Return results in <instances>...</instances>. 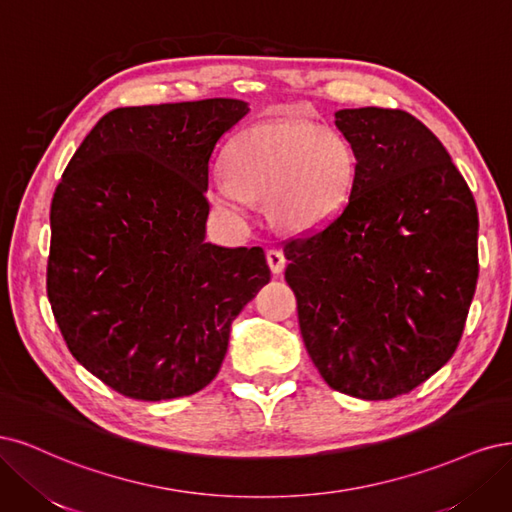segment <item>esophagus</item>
Wrapping results in <instances>:
<instances>
[{
  "mask_svg": "<svg viewBox=\"0 0 512 512\" xmlns=\"http://www.w3.org/2000/svg\"><path fill=\"white\" fill-rule=\"evenodd\" d=\"M266 259H268V266H270V270H272L274 274H280V272L285 270L287 259H285V253L280 251V249H270V251L266 253Z\"/></svg>",
  "mask_w": 512,
  "mask_h": 512,
  "instance_id": "obj_1",
  "label": "esophagus"
}]
</instances>
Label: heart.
<instances>
[{"label": "heart", "mask_w": 512, "mask_h": 512, "mask_svg": "<svg viewBox=\"0 0 512 512\" xmlns=\"http://www.w3.org/2000/svg\"><path fill=\"white\" fill-rule=\"evenodd\" d=\"M227 178L208 187L210 204L244 217L251 200H268L274 223L310 232L349 204L357 159L338 131L308 121H268L246 127L227 144Z\"/></svg>", "instance_id": "heart-1"}]
</instances>
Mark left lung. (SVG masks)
<instances>
[{
  "label": "left lung",
  "mask_w": 512,
  "mask_h": 512,
  "mask_svg": "<svg viewBox=\"0 0 512 512\" xmlns=\"http://www.w3.org/2000/svg\"><path fill=\"white\" fill-rule=\"evenodd\" d=\"M336 127L357 159L349 204L285 244V278L323 381L391 400L453 357L478 278V212L442 142L404 110L351 108Z\"/></svg>",
  "instance_id": "obj_1"
}]
</instances>
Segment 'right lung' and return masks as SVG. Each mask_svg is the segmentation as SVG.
I'll list each match as a JSON object with an SVG mask.
<instances>
[{
  "instance_id": "obj_1",
  "label": "right lung",
  "mask_w": 512,
  "mask_h": 512,
  "mask_svg": "<svg viewBox=\"0 0 512 512\" xmlns=\"http://www.w3.org/2000/svg\"><path fill=\"white\" fill-rule=\"evenodd\" d=\"M244 114L227 97L110 110L55 189V321L78 364L127 398L204 389L232 321L268 285L259 246L206 242L208 163Z\"/></svg>"
}]
</instances>
